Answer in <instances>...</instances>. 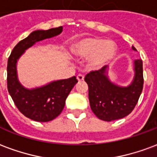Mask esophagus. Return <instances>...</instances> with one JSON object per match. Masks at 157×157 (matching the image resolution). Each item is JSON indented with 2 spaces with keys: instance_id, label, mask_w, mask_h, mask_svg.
I'll return each mask as SVG.
<instances>
[{
  "instance_id": "esophagus-1",
  "label": "esophagus",
  "mask_w": 157,
  "mask_h": 157,
  "mask_svg": "<svg viewBox=\"0 0 157 157\" xmlns=\"http://www.w3.org/2000/svg\"><path fill=\"white\" fill-rule=\"evenodd\" d=\"M76 78L78 80L79 82H82L84 80V75H82V74H78L77 76H76Z\"/></svg>"
}]
</instances>
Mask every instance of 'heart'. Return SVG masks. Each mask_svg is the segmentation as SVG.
<instances>
[{
	"label": "heart",
	"mask_w": 157,
	"mask_h": 157,
	"mask_svg": "<svg viewBox=\"0 0 157 157\" xmlns=\"http://www.w3.org/2000/svg\"><path fill=\"white\" fill-rule=\"evenodd\" d=\"M116 44L112 40L97 37H86L76 42L73 52L81 57H87L91 69H100L111 61L116 54Z\"/></svg>",
	"instance_id": "1"
}]
</instances>
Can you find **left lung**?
I'll return each mask as SVG.
<instances>
[{
  "instance_id": "8db88e82",
  "label": "left lung",
  "mask_w": 157,
  "mask_h": 157,
  "mask_svg": "<svg viewBox=\"0 0 157 157\" xmlns=\"http://www.w3.org/2000/svg\"><path fill=\"white\" fill-rule=\"evenodd\" d=\"M134 50L136 48L132 46ZM108 66L86 74L88 96L92 112L99 119L113 121L124 118L135 109L144 84L142 59L135 60V78L130 85L121 87L110 82L106 75Z\"/></svg>"
}]
</instances>
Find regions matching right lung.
I'll return each instance as SVG.
<instances>
[{"label": "right lung", "instance_id": "1", "mask_svg": "<svg viewBox=\"0 0 157 157\" xmlns=\"http://www.w3.org/2000/svg\"><path fill=\"white\" fill-rule=\"evenodd\" d=\"M62 27L48 30H37L22 39L12 49L7 61V89L13 102L22 114L38 122H48L58 117L74 86L78 82L75 76L51 82L39 88H24L17 77L16 65L19 57L36 42L52 38L62 32Z\"/></svg>", "mask_w": 157, "mask_h": 157}]
</instances>
